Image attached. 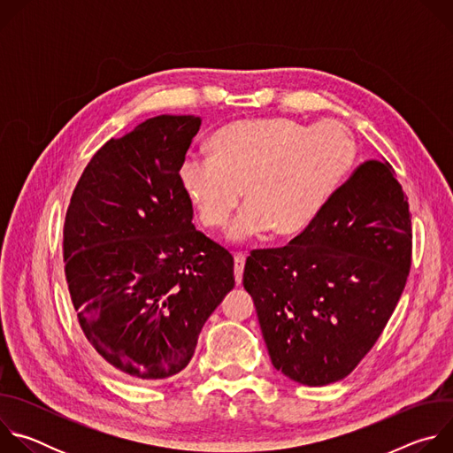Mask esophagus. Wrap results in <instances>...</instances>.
<instances>
[{
  "instance_id": "1",
  "label": "esophagus",
  "mask_w": 453,
  "mask_h": 453,
  "mask_svg": "<svg viewBox=\"0 0 453 453\" xmlns=\"http://www.w3.org/2000/svg\"><path fill=\"white\" fill-rule=\"evenodd\" d=\"M245 252H234V280L240 285L242 283V274H243V267H245Z\"/></svg>"
}]
</instances>
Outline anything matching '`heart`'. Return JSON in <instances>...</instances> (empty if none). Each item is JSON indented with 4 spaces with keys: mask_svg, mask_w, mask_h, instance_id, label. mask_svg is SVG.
Returning a JSON list of instances; mask_svg holds the SVG:
<instances>
[{
    "mask_svg": "<svg viewBox=\"0 0 453 453\" xmlns=\"http://www.w3.org/2000/svg\"><path fill=\"white\" fill-rule=\"evenodd\" d=\"M211 157L186 156L179 182L206 229L231 227L233 240L273 229L288 236L304 231L328 206L349 173L357 143L341 123L310 127L294 118L238 119L208 142Z\"/></svg>",
    "mask_w": 453,
    "mask_h": 453,
    "instance_id": "1",
    "label": "heart"
}]
</instances>
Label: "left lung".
I'll return each instance as SVG.
<instances>
[{"instance_id": "left-lung-1", "label": "left lung", "mask_w": 453, "mask_h": 453, "mask_svg": "<svg viewBox=\"0 0 453 453\" xmlns=\"http://www.w3.org/2000/svg\"><path fill=\"white\" fill-rule=\"evenodd\" d=\"M411 262L409 199L389 161L369 159L285 247L247 256L243 287L274 367L311 387L346 378L391 319Z\"/></svg>"}]
</instances>
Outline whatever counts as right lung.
<instances>
[{
    "label": "right lung",
    "mask_w": 453,
    "mask_h": 453,
    "mask_svg": "<svg viewBox=\"0 0 453 453\" xmlns=\"http://www.w3.org/2000/svg\"><path fill=\"white\" fill-rule=\"evenodd\" d=\"M199 127V116L161 114L109 140L84 168L64 220L79 326L107 364L140 381L182 371L234 287L231 252L193 227L179 182Z\"/></svg>",
    "instance_id": "right-lung-1"
}]
</instances>
